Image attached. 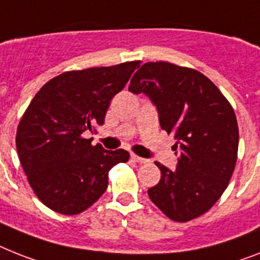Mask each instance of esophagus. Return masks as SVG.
Returning a JSON list of instances; mask_svg holds the SVG:
<instances>
[{"label":"esophagus","mask_w":260,"mask_h":260,"mask_svg":"<svg viewBox=\"0 0 260 260\" xmlns=\"http://www.w3.org/2000/svg\"><path fill=\"white\" fill-rule=\"evenodd\" d=\"M132 159L134 160V162H137V164H146V162H147V159H146V158L135 155V154H132Z\"/></svg>","instance_id":"1"}]
</instances>
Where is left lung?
Here are the masks:
<instances>
[{
    "label": "left lung",
    "mask_w": 260,
    "mask_h": 260,
    "mask_svg": "<svg viewBox=\"0 0 260 260\" xmlns=\"http://www.w3.org/2000/svg\"><path fill=\"white\" fill-rule=\"evenodd\" d=\"M128 91L149 96L160 127L174 134L175 170L155 162L160 181L147 190L154 205L175 222L211 209L235 169L239 130L233 107L202 73L169 62H147Z\"/></svg>",
    "instance_id": "1"
}]
</instances>
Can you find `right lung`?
Returning a JSON list of instances; mask_svg holds the SVG:
<instances>
[{
    "mask_svg": "<svg viewBox=\"0 0 260 260\" xmlns=\"http://www.w3.org/2000/svg\"><path fill=\"white\" fill-rule=\"evenodd\" d=\"M139 61L62 73L41 87L17 128L16 146L27 181L53 211L76 215L106 191L107 174L128 160L126 150L91 145L83 133L104 125L110 101Z\"/></svg>",
    "mask_w": 260,
    "mask_h": 260,
    "instance_id": "add662e5",
    "label": "right lung"
}]
</instances>
